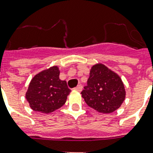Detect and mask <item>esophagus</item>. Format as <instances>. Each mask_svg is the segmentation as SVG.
I'll return each mask as SVG.
<instances>
[{"mask_svg":"<svg viewBox=\"0 0 153 153\" xmlns=\"http://www.w3.org/2000/svg\"><path fill=\"white\" fill-rule=\"evenodd\" d=\"M82 89V85H79V86H77L75 88H74V90H76V91H81Z\"/></svg>","mask_w":153,"mask_h":153,"instance_id":"esophagus-1","label":"esophagus"}]
</instances>
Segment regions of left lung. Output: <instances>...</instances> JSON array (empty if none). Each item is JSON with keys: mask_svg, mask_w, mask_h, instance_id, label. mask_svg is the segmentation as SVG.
<instances>
[{"mask_svg": "<svg viewBox=\"0 0 153 153\" xmlns=\"http://www.w3.org/2000/svg\"><path fill=\"white\" fill-rule=\"evenodd\" d=\"M81 94L89 106L102 114L117 110L126 98V90L120 76L102 63L91 67L87 86Z\"/></svg>", "mask_w": 153, "mask_h": 153, "instance_id": "obj_1", "label": "left lung"}]
</instances>
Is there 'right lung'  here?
<instances>
[{"mask_svg":"<svg viewBox=\"0 0 153 153\" xmlns=\"http://www.w3.org/2000/svg\"><path fill=\"white\" fill-rule=\"evenodd\" d=\"M59 67L53 66L31 80L25 97L34 111L50 114L65 104L71 90L59 79Z\"/></svg>","mask_w":153,"mask_h":153,"instance_id":"1","label":"right lung"}]
</instances>
